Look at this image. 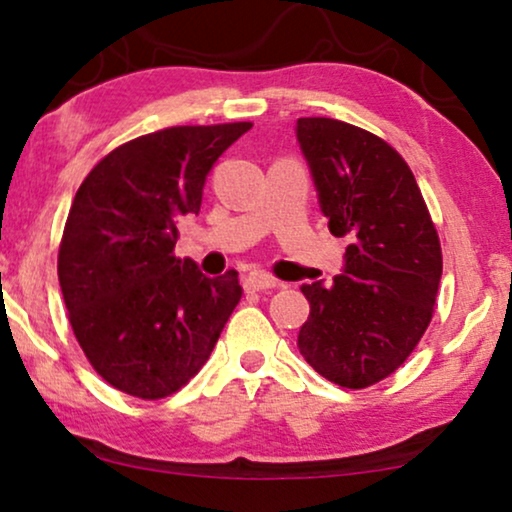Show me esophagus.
Listing matches in <instances>:
<instances>
[{"label":"esophagus","mask_w":512,"mask_h":512,"mask_svg":"<svg viewBox=\"0 0 512 512\" xmlns=\"http://www.w3.org/2000/svg\"><path fill=\"white\" fill-rule=\"evenodd\" d=\"M275 286H279L277 279L263 270H254L244 277V289L247 291H265V289H275Z\"/></svg>","instance_id":"34e87169"}]
</instances>
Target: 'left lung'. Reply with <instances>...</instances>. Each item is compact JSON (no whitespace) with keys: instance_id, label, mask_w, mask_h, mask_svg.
<instances>
[{"instance_id":"obj_1","label":"left lung","mask_w":512,"mask_h":512,"mask_svg":"<svg viewBox=\"0 0 512 512\" xmlns=\"http://www.w3.org/2000/svg\"><path fill=\"white\" fill-rule=\"evenodd\" d=\"M321 212L347 237L331 286L305 284V361L328 382L366 389L403 366L431 324L443 251L417 179L394 146L335 118H298Z\"/></svg>"}]
</instances>
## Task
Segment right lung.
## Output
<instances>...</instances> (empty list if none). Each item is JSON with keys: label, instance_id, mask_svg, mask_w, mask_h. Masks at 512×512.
<instances>
[{"label": "right lung", "instance_id": "right-lung-1", "mask_svg": "<svg viewBox=\"0 0 512 512\" xmlns=\"http://www.w3.org/2000/svg\"><path fill=\"white\" fill-rule=\"evenodd\" d=\"M251 125H174L107 153L74 195L58 251L69 324L95 373L144 401L205 366L242 286L174 256L212 165Z\"/></svg>", "mask_w": 512, "mask_h": 512}]
</instances>
